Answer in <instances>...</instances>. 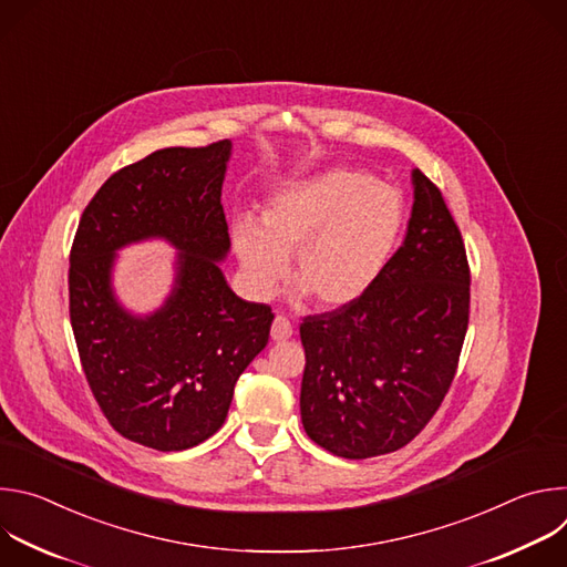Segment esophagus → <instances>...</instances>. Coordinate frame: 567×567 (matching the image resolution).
<instances>
[{"instance_id": "obj_1", "label": "esophagus", "mask_w": 567, "mask_h": 567, "mask_svg": "<svg viewBox=\"0 0 567 567\" xmlns=\"http://www.w3.org/2000/svg\"><path fill=\"white\" fill-rule=\"evenodd\" d=\"M291 334H293V326L282 313H278L274 318V326H271V339L274 341H287V339H291Z\"/></svg>"}]
</instances>
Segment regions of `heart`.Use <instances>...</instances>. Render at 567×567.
<instances>
[{
  "mask_svg": "<svg viewBox=\"0 0 567 567\" xmlns=\"http://www.w3.org/2000/svg\"><path fill=\"white\" fill-rule=\"evenodd\" d=\"M403 226V199L350 168H332L280 188L262 210V226L241 219L235 251L245 282L269 298L287 274L322 309L363 298L385 269Z\"/></svg>",
  "mask_w": 567,
  "mask_h": 567,
  "instance_id": "obj_1",
  "label": "heart"
}]
</instances>
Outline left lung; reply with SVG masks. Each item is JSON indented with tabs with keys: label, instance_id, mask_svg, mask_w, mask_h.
<instances>
[{
	"label": "left lung",
	"instance_id": "1",
	"mask_svg": "<svg viewBox=\"0 0 567 567\" xmlns=\"http://www.w3.org/2000/svg\"><path fill=\"white\" fill-rule=\"evenodd\" d=\"M409 233L357 302L307 316L300 417L326 451L365 460L406 446L453 383L468 328L471 271L440 188L413 171Z\"/></svg>",
	"mask_w": 567,
	"mask_h": 567
}]
</instances>
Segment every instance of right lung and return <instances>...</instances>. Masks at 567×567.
Returning <instances> with one entry per match:
<instances>
[{
    "mask_svg": "<svg viewBox=\"0 0 567 567\" xmlns=\"http://www.w3.org/2000/svg\"><path fill=\"white\" fill-rule=\"evenodd\" d=\"M230 141L164 147L114 173L80 217L69 256V316L94 399L112 429L156 451L217 433L235 383L269 343V305L233 293L221 184ZM164 236L181 249L167 302L134 317L111 291L115 251Z\"/></svg>",
    "mask_w": 567,
    "mask_h": 567,
    "instance_id": "obj_1",
    "label": "right lung"
}]
</instances>
